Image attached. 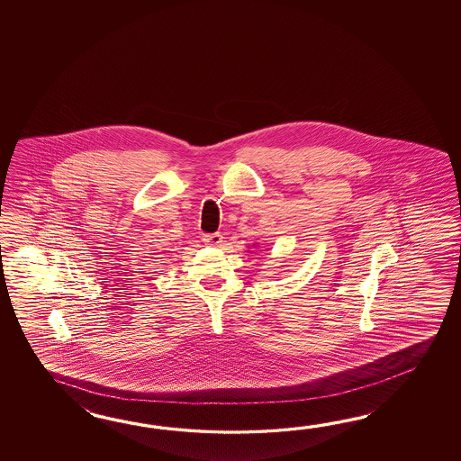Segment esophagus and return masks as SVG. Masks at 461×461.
<instances>
[{
	"instance_id": "obj_1",
	"label": "esophagus",
	"mask_w": 461,
	"mask_h": 461,
	"mask_svg": "<svg viewBox=\"0 0 461 461\" xmlns=\"http://www.w3.org/2000/svg\"><path fill=\"white\" fill-rule=\"evenodd\" d=\"M203 240L207 245H211V247H219V245L222 244V235L219 234V232H216V234H204L203 235Z\"/></svg>"
}]
</instances>
